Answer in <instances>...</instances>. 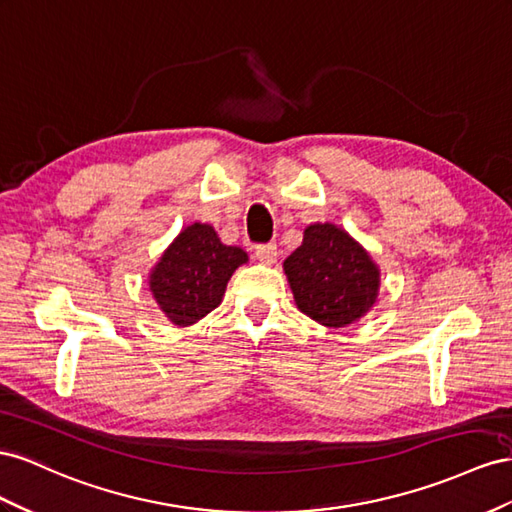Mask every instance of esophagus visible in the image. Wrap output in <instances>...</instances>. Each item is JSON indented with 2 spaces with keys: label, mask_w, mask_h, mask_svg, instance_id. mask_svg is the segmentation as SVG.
<instances>
[{
  "label": "esophagus",
  "mask_w": 512,
  "mask_h": 512,
  "mask_svg": "<svg viewBox=\"0 0 512 512\" xmlns=\"http://www.w3.org/2000/svg\"><path fill=\"white\" fill-rule=\"evenodd\" d=\"M255 257L261 261V264H274L276 257H279V248H276L274 242H268V244H259L255 248Z\"/></svg>",
  "instance_id": "1"
}]
</instances>
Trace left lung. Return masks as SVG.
<instances>
[{
  "mask_svg": "<svg viewBox=\"0 0 512 512\" xmlns=\"http://www.w3.org/2000/svg\"><path fill=\"white\" fill-rule=\"evenodd\" d=\"M283 270L298 309L328 328H345L367 315L379 294V268L371 255L332 223L304 229L302 244Z\"/></svg>",
  "mask_w": 512,
  "mask_h": 512,
  "instance_id": "8db88e82",
  "label": "left lung"
}]
</instances>
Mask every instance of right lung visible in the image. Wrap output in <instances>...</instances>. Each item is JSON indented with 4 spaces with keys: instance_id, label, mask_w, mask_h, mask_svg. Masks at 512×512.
Masks as SVG:
<instances>
[{
    "instance_id": "obj_1",
    "label": "right lung",
    "mask_w": 512,
    "mask_h": 512,
    "mask_svg": "<svg viewBox=\"0 0 512 512\" xmlns=\"http://www.w3.org/2000/svg\"><path fill=\"white\" fill-rule=\"evenodd\" d=\"M248 255L240 246H227L206 223L180 231L150 274V291L160 311L175 326H191L214 311L225 287Z\"/></svg>"
}]
</instances>
